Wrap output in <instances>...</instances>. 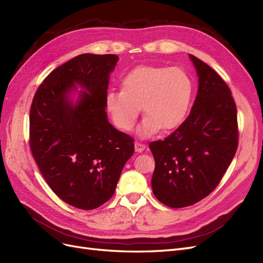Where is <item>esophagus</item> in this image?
I'll list each match as a JSON object with an SVG mask.
<instances>
[{
  "label": "esophagus",
  "instance_id": "esophagus-1",
  "mask_svg": "<svg viewBox=\"0 0 263 263\" xmlns=\"http://www.w3.org/2000/svg\"><path fill=\"white\" fill-rule=\"evenodd\" d=\"M146 149V145L142 144V142H139V141H136L135 142V150L137 151V153H142Z\"/></svg>",
  "mask_w": 263,
  "mask_h": 263
}]
</instances>
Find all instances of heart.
Here are the masks:
<instances>
[{
	"label": "heart",
	"instance_id": "heart-1",
	"mask_svg": "<svg viewBox=\"0 0 263 263\" xmlns=\"http://www.w3.org/2000/svg\"><path fill=\"white\" fill-rule=\"evenodd\" d=\"M194 92L192 78L179 67H138L127 73L122 90L106 93L105 107L117 128L129 132L140 109L146 114L139 129L150 136L178 127L189 112Z\"/></svg>",
	"mask_w": 263,
	"mask_h": 263
}]
</instances>
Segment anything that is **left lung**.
Here are the masks:
<instances>
[{
    "instance_id": "obj_1",
    "label": "left lung",
    "mask_w": 263,
    "mask_h": 263,
    "mask_svg": "<svg viewBox=\"0 0 263 263\" xmlns=\"http://www.w3.org/2000/svg\"><path fill=\"white\" fill-rule=\"evenodd\" d=\"M198 91L190 115L163 140L151 141L155 158L153 192L164 205L181 209L210 195L219 184L238 148L237 107L216 71L190 54Z\"/></svg>"
}]
</instances>
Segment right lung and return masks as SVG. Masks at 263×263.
<instances>
[{"label":"right lung","instance_id":"add662e5","mask_svg":"<svg viewBox=\"0 0 263 263\" xmlns=\"http://www.w3.org/2000/svg\"><path fill=\"white\" fill-rule=\"evenodd\" d=\"M116 54H79L46 77L29 112V147L47 184L63 202L94 210L113 196L134 138L107 121L105 97ZM78 104L66 98L74 83Z\"/></svg>","mask_w":263,"mask_h":263}]
</instances>
